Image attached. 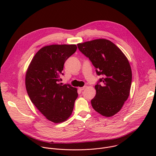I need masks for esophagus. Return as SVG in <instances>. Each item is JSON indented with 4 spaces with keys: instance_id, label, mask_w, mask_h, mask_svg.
I'll return each mask as SVG.
<instances>
[{
    "instance_id": "obj_1",
    "label": "esophagus",
    "mask_w": 156,
    "mask_h": 156,
    "mask_svg": "<svg viewBox=\"0 0 156 156\" xmlns=\"http://www.w3.org/2000/svg\"><path fill=\"white\" fill-rule=\"evenodd\" d=\"M85 88H86V86H83V87H79L78 89H79V90H80V91H83V90H85Z\"/></svg>"
}]
</instances>
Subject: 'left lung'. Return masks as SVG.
Masks as SVG:
<instances>
[{"instance_id":"obj_1","label":"left lung","mask_w":156,"mask_h":156,"mask_svg":"<svg viewBox=\"0 0 156 156\" xmlns=\"http://www.w3.org/2000/svg\"><path fill=\"white\" fill-rule=\"evenodd\" d=\"M80 51L89 58L99 78L91 100L93 108L101 115L112 117L119 112L127 100L132 81L129 62L115 44L99 39L77 44Z\"/></svg>"}]
</instances>
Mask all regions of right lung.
<instances>
[{"label":"right lung","instance_id":"obj_1","mask_svg":"<svg viewBox=\"0 0 156 156\" xmlns=\"http://www.w3.org/2000/svg\"><path fill=\"white\" fill-rule=\"evenodd\" d=\"M76 49L75 44L44 47L35 54L26 74L30 100L42 114L54 123L63 122L71 115L78 98L76 88L60 83L64 63Z\"/></svg>","mask_w":156,"mask_h":156}]
</instances>
